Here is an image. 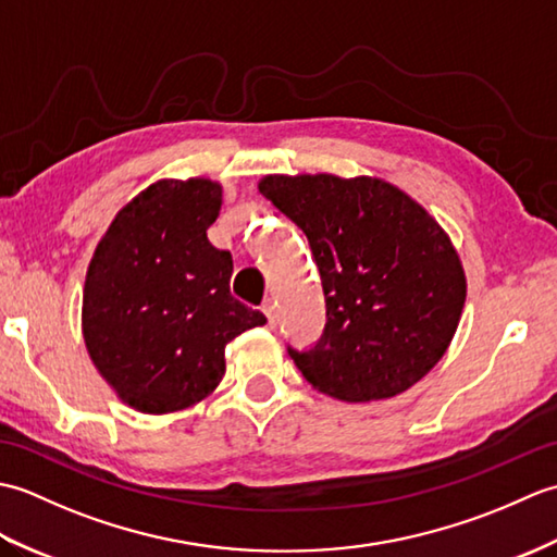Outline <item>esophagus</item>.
I'll list each match as a JSON object with an SVG mask.
<instances>
[{"label":"esophagus","mask_w":557,"mask_h":557,"mask_svg":"<svg viewBox=\"0 0 557 557\" xmlns=\"http://www.w3.org/2000/svg\"><path fill=\"white\" fill-rule=\"evenodd\" d=\"M263 313L268 318V327H275L277 325V306H275V301H265Z\"/></svg>","instance_id":"1"}]
</instances>
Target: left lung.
Wrapping results in <instances>:
<instances>
[{
	"instance_id": "obj_1",
	"label": "left lung",
	"mask_w": 557,
	"mask_h": 557,
	"mask_svg": "<svg viewBox=\"0 0 557 557\" xmlns=\"http://www.w3.org/2000/svg\"><path fill=\"white\" fill-rule=\"evenodd\" d=\"M258 191L309 239L325 330L289 357L318 393L377 401L443 359L467 299L457 248L429 210L377 176L268 174Z\"/></svg>"
}]
</instances>
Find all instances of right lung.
Returning <instances> with one entry per match:
<instances>
[{
    "label": "right lung",
    "instance_id": "right-lung-1",
    "mask_svg": "<svg viewBox=\"0 0 557 557\" xmlns=\"http://www.w3.org/2000/svg\"><path fill=\"white\" fill-rule=\"evenodd\" d=\"M220 182L160 180L116 212L90 258L81 327L124 405L170 413L215 393L224 347L265 323L230 294L232 253L208 242Z\"/></svg>",
    "mask_w": 557,
    "mask_h": 557
}]
</instances>
